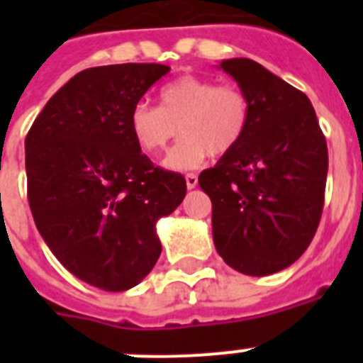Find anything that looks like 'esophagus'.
I'll use <instances>...</instances> for the list:
<instances>
[{"instance_id":"esophagus-1","label":"esophagus","mask_w":363,"mask_h":363,"mask_svg":"<svg viewBox=\"0 0 363 363\" xmlns=\"http://www.w3.org/2000/svg\"><path fill=\"white\" fill-rule=\"evenodd\" d=\"M185 182H187V189H194L198 185V176L189 172V174L185 176Z\"/></svg>"}]
</instances>
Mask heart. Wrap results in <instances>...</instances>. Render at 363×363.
Returning a JSON list of instances; mask_svg holds the SVG:
<instances>
[{
	"label": "heart",
	"instance_id": "b5f03b06",
	"mask_svg": "<svg viewBox=\"0 0 363 363\" xmlns=\"http://www.w3.org/2000/svg\"><path fill=\"white\" fill-rule=\"evenodd\" d=\"M251 120V101L236 85L184 76L160 89L158 107L138 104L129 125L134 140L147 152L162 150L178 133L182 140L167 152L163 167L187 171L205 158L229 154L242 142Z\"/></svg>",
	"mask_w": 363,
	"mask_h": 363
}]
</instances>
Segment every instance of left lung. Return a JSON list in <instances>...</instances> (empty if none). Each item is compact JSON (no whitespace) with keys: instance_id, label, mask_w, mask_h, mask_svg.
I'll return each mask as SVG.
<instances>
[{"instance_id":"left-lung-1","label":"left lung","mask_w":363,"mask_h":363,"mask_svg":"<svg viewBox=\"0 0 363 363\" xmlns=\"http://www.w3.org/2000/svg\"><path fill=\"white\" fill-rule=\"evenodd\" d=\"M251 101L242 142L198 178L213 201L218 255L247 277L289 267L318 229L327 143L309 98L247 57L223 60Z\"/></svg>"}]
</instances>
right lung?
<instances>
[{
  "instance_id": "add662e5",
  "label": "right lung",
  "mask_w": 363,
  "mask_h": 363,
  "mask_svg": "<svg viewBox=\"0 0 363 363\" xmlns=\"http://www.w3.org/2000/svg\"><path fill=\"white\" fill-rule=\"evenodd\" d=\"M171 67L123 63L78 72L47 101L25 140L27 194L41 238L85 284L120 293L152 271L156 223L185 198L178 172L154 167L130 111Z\"/></svg>"
}]
</instances>
